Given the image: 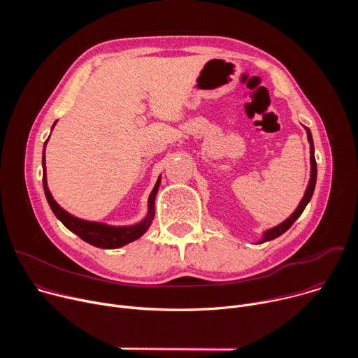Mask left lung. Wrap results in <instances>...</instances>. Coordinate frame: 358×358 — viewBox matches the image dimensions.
Returning a JSON list of instances; mask_svg holds the SVG:
<instances>
[{
	"label": "left lung",
	"instance_id": "left-lung-1",
	"mask_svg": "<svg viewBox=\"0 0 358 358\" xmlns=\"http://www.w3.org/2000/svg\"><path fill=\"white\" fill-rule=\"evenodd\" d=\"M306 129V133H308V140H309V144H310V180H309V184H308V188H306V192L300 201V203L297 206V208L293 211V214L285 220L282 224L271 228V229H266L262 235V239L258 241L257 243H264V242H268V241H272L278 236H280L282 234H285L292 225L293 222L301 215V213L304 211L306 206L310 202L312 199V195L315 192V187H316V180H317V164H316V159H315V144H313V137H312V133L309 130V127H304Z\"/></svg>",
	"mask_w": 358,
	"mask_h": 358
}]
</instances>
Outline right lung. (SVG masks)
Returning <instances> with one entry per match:
<instances>
[{"instance_id": "obj_1", "label": "right lung", "mask_w": 358, "mask_h": 358, "mask_svg": "<svg viewBox=\"0 0 358 358\" xmlns=\"http://www.w3.org/2000/svg\"><path fill=\"white\" fill-rule=\"evenodd\" d=\"M58 122V120H57ZM57 122L54 123L52 129L55 127ZM49 137L46 138L45 144H43V152H42V182H43V191H45V196L48 199V203L50 210L55 214V217L73 234H76L80 239H83L85 242L96 246V248H103V249H116L120 246H124L136 239H138L140 236H143V234L150 228L152 218H155V201H156V195L160 187V181L162 177H159L155 188L150 192L148 196V211L147 215L143 221L134 224V225H129V227H113V225H108L103 222H93V221H86V220H80L78 217L71 215L68 211H65L59 203L54 199L52 194H50L49 188H48V182H46V166H45V147L48 143Z\"/></svg>"}]
</instances>
